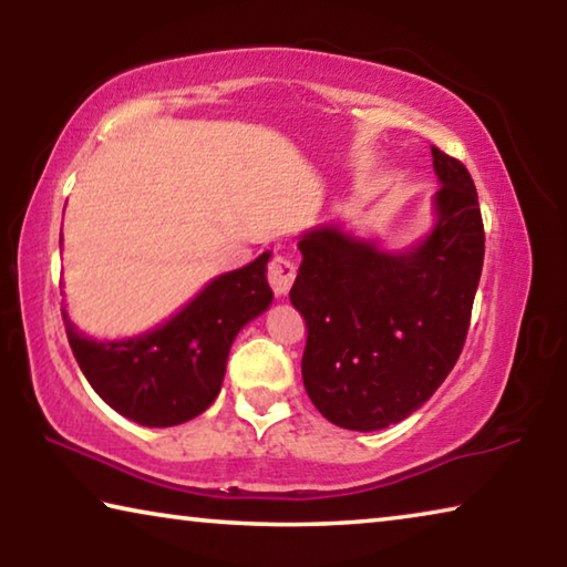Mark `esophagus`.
<instances>
[{"instance_id": "obj_1", "label": "esophagus", "mask_w": 567, "mask_h": 567, "mask_svg": "<svg viewBox=\"0 0 567 567\" xmlns=\"http://www.w3.org/2000/svg\"><path fill=\"white\" fill-rule=\"evenodd\" d=\"M295 265L287 260L285 255H275L270 260V267H267V282L275 290V295H287L290 292V287L295 282Z\"/></svg>"}]
</instances>
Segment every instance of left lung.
Segmentation results:
<instances>
[{"mask_svg":"<svg viewBox=\"0 0 567 567\" xmlns=\"http://www.w3.org/2000/svg\"><path fill=\"white\" fill-rule=\"evenodd\" d=\"M433 150L435 227L385 252L340 227L302 235L290 302L307 324L302 382L344 430H382L433 398L463 352L485 229L465 165Z\"/></svg>","mask_w":567,"mask_h":567,"instance_id":"8db88e82","label":"left lung"}]
</instances>
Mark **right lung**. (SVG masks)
I'll return each mask as SVG.
<instances>
[{"label": "right lung", "instance_id": "right-lung-1", "mask_svg": "<svg viewBox=\"0 0 567 567\" xmlns=\"http://www.w3.org/2000/svg\"><path fill=\"white\" fill-rule=\"evenodd\" d=\"M267 260L270 252L215 277L175 318L142 338H84L62 310L66 340L92 390L147 427L179 425L205 412L223 388L237 332L272 302Z\"/></svg>", "mask_w": 567, "mask_h": 567}]
</instances>
